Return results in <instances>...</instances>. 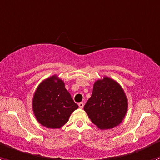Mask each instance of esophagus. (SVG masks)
I'll use <instances>...</instances> for the list:
<instances>
[{"label": "esophagus", "instance_id": "1", "mask_svg": "<svg viewBox=\"0 0 160 160\" xmlns=\"http://www.w3.org/2000/svg\"><path fill=\"white\" fill-rule=\"evenodd\" d=\"M79 107H80V108H83V106H84V104H83V102H80L78 104Z\"/></svg>", "mask_w": 160, "mask_h": 160}]
</instances>
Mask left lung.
Instances as JSON below:
<instances>
[{
	"label": "left lung",
	"mask_w": 160,
	"mask_h": 160,
	"mask_svg": "<svg viewBox=\"0 0 160 160\" xmlns=\"http://www.w3.org/2000/svg\"><path fill=\"white\" fill-rule=\"evenodd\" d=\"M83 109L100 129H110L123 121L128 110V100L118 83L104 77L94 83L91 97Z\"/></svg>",
	"instance_id": "8db88e82"
}]
</instances>
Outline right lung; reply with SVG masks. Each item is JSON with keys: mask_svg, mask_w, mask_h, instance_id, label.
Masks as SVG:
<instances>
[{"mask_svg": "<svg viewBox=\"0 0 160 160\" xmlns=\"http://www.w3.org/2000/svg\"><path fill=\"white\" fill-rule=\"evenodd\" d=\"M32 108L37 121L50 128H59L69 120L78 105L71 98L65 83L56 75L43 80L35 90Z\"/></svg>", "mask_w": 160, "mask_h": 160, "instance_id": "right-lung-1", "label": "right lung"}]
</instances>
